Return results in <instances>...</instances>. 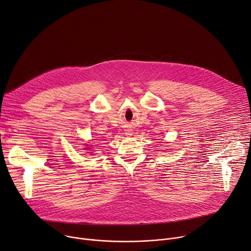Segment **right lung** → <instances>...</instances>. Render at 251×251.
<instances>
[{"label": "right lung", "instance_id": "1", "mask_svg": "<svg viewBox=\"0 0 251 251\" xmlns=\"http://www.w3.org/2000/svg\"><path fill=\"white\" fill-rule=\"evenodd\" d=\"M86 149H87V148H86Z\"/></svg>", "mask_w": 251, "mask_h": 251}]
</instances>
